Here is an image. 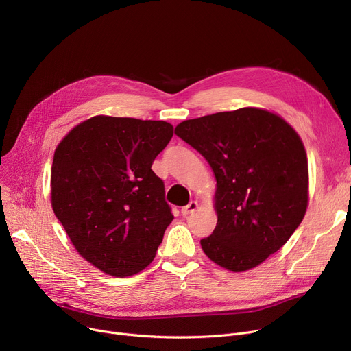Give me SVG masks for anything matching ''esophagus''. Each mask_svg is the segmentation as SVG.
Returning a JSON list of instances; mask_svg holds the SVG:
<instances>
[{
	"instance_id": "34e87169",
	"label": "esophagus",
	"mask_w": 351,
	"mask_h": 351,
	"mask_svg": "<svg viewBox=\"0 0 351 351\" xmlns=\"http://www.w3.org/2000/svg\"><path fill=\"white\" fill-rule=\"evenodd\" d=\"M196 208H197V202L196 201H191L186 206H184V208L180 209V212H182V215L186 217V215H189V213H192L193 210H196Z\"/></svg>"
}]
</instances>
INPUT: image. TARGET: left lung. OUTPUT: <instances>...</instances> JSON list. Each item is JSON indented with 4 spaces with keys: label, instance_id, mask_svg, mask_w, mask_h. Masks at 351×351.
I'll return each instance as SVG.
<instances>
[{
    "label": "left lung",
    "instance_id": "1",
    "mask_svg": "<svg viewBox=\"0 0 351 351\" xmlns=\"http://www.w3.org/2000/svg\"><path fill=\"white\" fill-rule=\"evenodd\" d=\"M175 133L217 178L218 223L201 239L204 252L234 272L260 265L306 215L308 163L300 136L280 116L255 108L185 120Z\"/></svg>",
    "mask_w": 351,
    "mask_h": 351
}]
</instances>
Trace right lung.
I'll list each match as a JSON object with an SVG mask.
<instances>
[{
	"instance_id": "add662e5",
	"label": "right lung",
	"mask_w": 351,
	"mask_h": 351,
	"mask_svg": "<svg viewBox=\"0 0 351 351\" xmlns=\"http://www.w3.org/2000/svg\"><path fill=\"white\" fill-rule=\"evenodd\" d=\"M172 136L167 121L95 116L54 152L53 210L77 252L109 276L146 268L173 219L152 171Z\"/></svg>"
}]
</instances>
